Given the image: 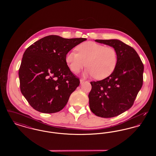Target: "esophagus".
Here are the masks:
<instances>
[{
    "label": "esophagus",
    "instance_id": "1",
    "mask_svg": "<svg viewBox=\"0 0 156 156\" xmlns=\"http://www.w3.org/2000/svg\"><path fill=\"white\" fill-rule=\"evenodd\" d=\"M83 82H84V81H83V80H80V83H82Z\"/></svg>",
    "mask_w": 156,
    "mask_h": 156
}]
</instances>
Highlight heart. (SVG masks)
Wrapping results in <instances>:
<instances>
[{
	"label": "heart",
	"instance_id": "obj_1",
	"mask_svg": "<svg viewBox=\"0 0 156 156\" xmlns=\"http://www.w3.org/2000/svg\"><path fill=\"white\" fill-rule=\"evenodd\" d=\"M78 52L69 51L66 56V62L69 69L78 73L84 67L88 68L83 76H94L97 80H102L113 73L118 62L116 50L112 47L93 41L85 42L76 47Z\"/></svg>",
	"mask_w": 156,
	"mask_h": 156
}]
</instances>
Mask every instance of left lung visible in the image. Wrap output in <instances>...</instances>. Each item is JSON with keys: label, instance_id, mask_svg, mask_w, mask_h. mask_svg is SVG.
Masks as SVG:
<instances>
[{"label": "left lung", "instance_id": "left-lung-1", "mask_svg": "<svg viewBox=\"0 0 156 156\" xmlns=\"http://www.w3.org/2000/svg\"><path fill=\"white\" fill-rule=\"evenodd\" d=\"M114 48L118 62L113 73L98 81L90 82V111L99 117L109 118L129 109L143 85L144 66L138 54L130 46L118 39L95 40Z\"/></svg>", "mask_w": 156, "mask_h": 156}]
</instances>
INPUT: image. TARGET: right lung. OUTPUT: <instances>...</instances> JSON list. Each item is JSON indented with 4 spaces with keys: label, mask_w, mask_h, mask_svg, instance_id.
Wrapping results in <instances>:
<instances>
[{
    "label": "right lung",
    "mask_w": 156,
    "mask_h": 156,
    "mask_svg": "<svg viewBox=\"0 0 156 156\" xmlns=\"http://www.w3.org/2000/svg\"><path fill=\"white\" fill-rule=\"evenodd\" d=\"M86 40L85 38L68 39L51 35L26 49L19 76L21 92L33 109L52 113L64 108L80 83L68 67L66 56Z\"/></svg>",
    "instance_id": "obj_1"
}]
</instances>
